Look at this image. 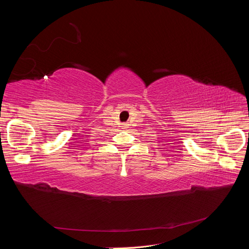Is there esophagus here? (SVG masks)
Listing matches in <instances>:
<instances>
[{
    "label": "esophagus",
    "mask_w": 249,
    "mask_h": 249,
    "mask_svg": "<svg viewBox=\"0 0 249 249\" xmlns=\"http://www.w3.org/2000/svg\"><path fill=\"white\" fill-rule=\"evenodd\" d=\"M126 127H127V125H126V124H124V129H126Z\"/></svg>",
    "instance_id": "esophagus-1"
}]
</instances>
